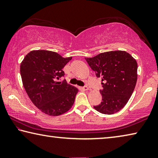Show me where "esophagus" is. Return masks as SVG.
I'll return each instance as SVG.
<instances>
[{
  "instance_id": "34e87169",
  "label": "esophagus",
  "mask_w": 158,
  "mask_h": 158,
  "mask_svg": "<svg viewBox=\"0 0 158 158\" xmlns=\"http://www.w3.org/2000/svg\"><path fill=\"white\" fill-rule=\"evenodd\" d=\"M80 89H81V90H84V91H87V90H89V87H88V86H83V87H80Z\"/></svg>"
}]
</instances>
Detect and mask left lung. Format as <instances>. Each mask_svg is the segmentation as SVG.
<instances>
[{
    "label": "left lung",
    "mask_w": 158,
    "mask_h": 158,
    "mask_svg": "<svg viewBox=\"0 0 158 158\" xmlns=\"http://www.w3.org/2000/svg\"><path fill=\"white\" fill-rule=\"evenodd\" d=\"M96 77L102 78V102L94 106L103 114H114L126 105L137 82L138 64L126 51L117 50L100 53L85 58Z\"/></svg>",
    "instance_id": "8db88e82"
}]
</instances>
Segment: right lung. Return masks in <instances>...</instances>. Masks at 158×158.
I'll use <instances>...</instances> for the list:
<instances>
[{
    "mask_svg": "<svg viewBox=\"0 0 158 158\" xmlns=\"http://www.w3.org/2000/svg\"><path fill=\"white\" fill-rule=\"evenodd\" d=\"M48 50H33L20 64V75L28 96L42 112L57 116L74 104L78 89L67 81H56L64 76L62 69L72 60Z\"/></svg>",
    "mask_w": 158,
    "mask_h": 158,
    "instance_id": "right-lung-1",
    "label": "right lung"
}]
</instances>
